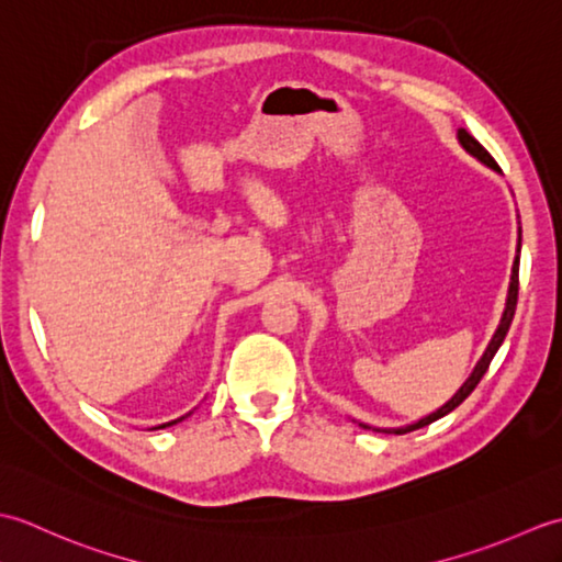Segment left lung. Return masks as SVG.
Wrapping results in <instances>:
<instances>
[{"label": "left lung", "mask_w": 562, "mask_h": 562, "mask_svg": "<svg viewBox=\"0 0 562 562\" xmlns=\"http://www.w3.org/2000/svg\"><path fill=\"white\" fill-rule=\"evenodd\" d=\"M459 142H461L465 151L473 154L475 159H481L485 166H491V169L499 171L497 161L491 157V154H487V149L481 145V142L475 139V137H471L469 133H465V130H459ZM519 250H521V229H519V246H517L515 266H512V282H509V292H507L505 314H503V318H499V326H497V330H495V336H493L491 345H487V348H485V352H483V357L479 360V364H475V369L471 372V376L463 381V386H461L457 393H453L451 401H447L445 405H441V408H439L437 413L423 417V420H417L415 425L393 429V432H396V435H405V432H413V429H420V427H425V425H429V423L439 420V417H445L447 413H451L453 408H457V405H461L465 398H469V396H471V391H473L475 386H479V381H481V379H483V374L487 372V367H491L495 352L499 350V345H503V340H505V336H507V330H509V326H512V318H515L517 294H519Z\"/></svg>", "instance_id": "8db88e82"}]
</instances>
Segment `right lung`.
Instances as JSON below:
<instances>
[{
    "instance_id": "obj_1",
    "label": "right lung",
    "mask_w": 562,
    "mask_h": 562,
    "mask_svg": "<svg viewBox=\"0 0 562 562\" xmlns=\"http://www.w3.org/2000/svg\"><path fill=\"white\" fill-rule=\"evenodd\" d=\"M176 423V420H173ZM173 423H166V425H173ZM166 425H161V427H166Z\"/></svg>"
}]
</instances>
